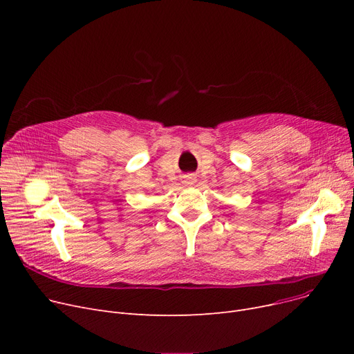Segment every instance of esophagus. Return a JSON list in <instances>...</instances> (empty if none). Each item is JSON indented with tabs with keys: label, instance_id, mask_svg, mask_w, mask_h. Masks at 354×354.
Returning a JSON list of instances; mask_svg holds the SVG:
<instances>
[{
	"label": "esophagus",
	"instance_id": "esophagus-1",
	"mask_svg": "<svg viewBox=\"0 0 354 354\" xmlns=\"http://www.w3.org/2000/svg\"><path fill=\"white\" fill-rule=\"evenodd\" d=\"M195 182H196V178H195L194 175H188V176H187V179H185V183L189 185V187H191V185H194Z\"/></svg>",
	"mask_w": 354,
	"mask_h": 354
}]
</instances>
